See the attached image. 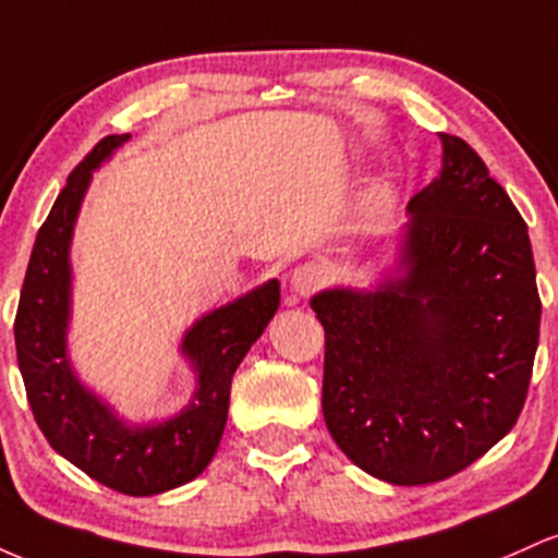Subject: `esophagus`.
I'll use <instances>...</instances> for the list:
<instances>
[{
  "mask_svg": "<svg viewBox=\"0 0 558 558\" xmlns=\"http://www.w3.org/2000/svg\"><path fill=\"white\" fill-rule=\"evenodd\" d=\"M328 280V272L317 265H301L291 275V291L296 299H310Z\"/></svg>",
  "mask_w": 558,
  "mask_h": 558,
  "instance_id": "34e87169",
  "label": "esophagus"
}]
</instances>
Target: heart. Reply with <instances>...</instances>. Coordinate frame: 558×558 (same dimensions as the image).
Wrapping results in <instances>:
<instances>
[{
    "label": "heart",
    "mask_w": 558,
    "mask_h": 558,
    "mask_svg": "<svg viewBox=\"0 0 558 558\" xmlns=\"http://www.w3.org/2000/svg\"><path fill=\"white\" fill-rule=\"evenodd\" d=\"M388 207H390V189H388V185H383V183L373 185V189H369L367 194H364L362 207H360L364 228H375L377 222H380L383 217H386Z\"/></svg>",
    "instance_id": "obj_1"
}]
</instances>
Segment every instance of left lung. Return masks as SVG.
Wrapping results in <instances>:
<instances>
[{"instance_id":"8db88e82","label":"left lung","mask_w":558,"mask_h":558,"mask_svg":"<svg viewBox=\"0 0 558 558\" xmlns=\"http://www.w3.org/2000/svg\"><path fill=\"white\" fill-rule=\"evenodd\" d=\"M440 144L383 278L310 301L325 328V425L390 485L457 475L514 427L541 332L522 215L466 141Z\"/></svg>"}]
</instances>
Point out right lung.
Wrapping results in <instances>:
<instances>
[{"mask_svg": "<svg viewBox=\"0 0 558 558\" xmlns=\"http://www.w3.org/2000/svg\"><path fill=\"white\" fill-rule=\"evenodd\" d=\"M128 138L131 133L107 136L94 146L70 172L38 230L17 304L15 349L31 412L49 446L107 488L125 496H157L191 483L213 462L228 422L230 380L278 312L280 283L267 280L185 330L181 356L191 364L196 388L181 412L138 425L83 386L68 354L70 243L94 170Z\"/></svg>", "mask_w": 558, "mask_h": 558, "instance_id": "add662e5", "label": "right lung"}]
</instances>
